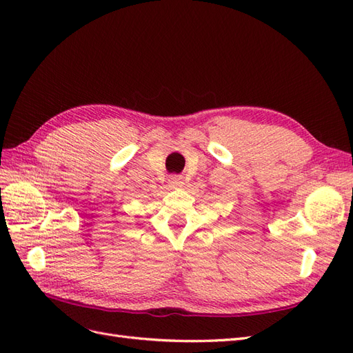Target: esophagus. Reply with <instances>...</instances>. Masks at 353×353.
Here are the masks:
<instances>
[{
  "mask_svg": "<svg viewBox=\"0 0 353 353\" xmlns=\"http://www.w3.org/2000/svg\"><path fill=\"white\" fill-rule=\"evenodd\" d=\"M168 184H169V187H170V188H179V187H183V184H184V183H183V178L174 175V176H170V178H169Z\"/></svg>",
  "mask_w": 353,
  "mask_h": 353,
  "instance_id": "obj_1",
  "label": "esophagus"
}]
</instances>
